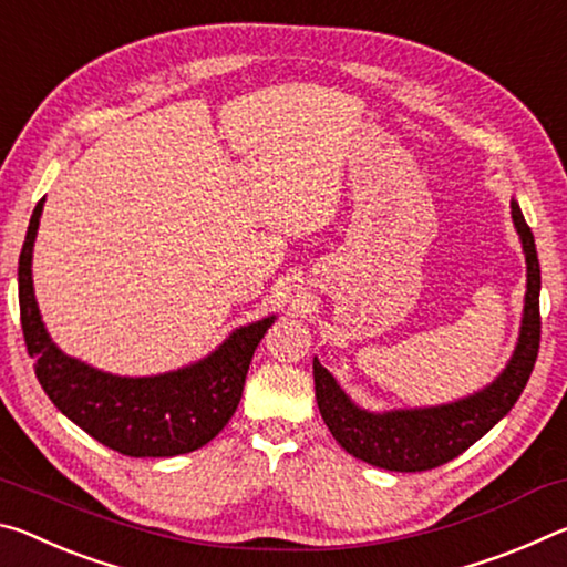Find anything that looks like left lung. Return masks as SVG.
I'll list each match as a JSON object with an SVG mask.
<instances>
[{
	"instance_id": "1",
	"label": "left lung",
	"mask_w": 567,
	"mask_h": 567,
	"mask_svg": "<svg viewBox=\"0 0 567 567\" xmlns=\"http://www.w3.org/2000/svg\"><path fill=\"white\" fill-rule=\"evenodd\" d=\"M515 230L527 264V291L519 337L505 369L480 392L447 404L410 410L369 412L339 386L327 367L313 357V389L321 420L351 457L389 472H424L472 447L513 410L533 374L540 349V264L530 226L519 203L509 200Z\"/></svg>"
}]
</instances>
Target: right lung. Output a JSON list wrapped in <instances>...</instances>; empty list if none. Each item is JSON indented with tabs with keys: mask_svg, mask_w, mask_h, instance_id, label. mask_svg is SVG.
I'll return each mask as SVG.
<instances>
[{
	"mask_svg": "<svg viewBox=\"0 0 567 567\" xmlns=\"http://www.w3.org/2000/svg\"><path fill=\"white\" fill-rule=\"evenodd\" d=\"M44 198L37 203L20 254V313L34 374L52 404L90 437L127 457H175L208 444L244 394L248 364L276 313L228 333L193 364L151 377L110 374L54 344L32 284V250Z\"/></svg>",
	"mask_w": 567,
	"mask_h": 567,
	"instance_id": "obj_1",
	"label": "right lung"
}]
</instances>
